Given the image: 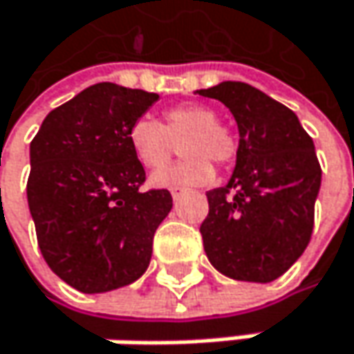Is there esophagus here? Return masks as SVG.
<instances>
[{"instance_id":"obj_1","label":"esophagus","mask_w":354,"mask_h":354,"mask_svg":"<svg viewBox=\"0 0 354 354\" xmlns=\"http://www.w3.org/2000/svg\"><path fill=\"white\" fill-rule=\"evenodd\" d=\"M183 194H185V189H181V187H173V189H171V196H173V199H179Z\"/></svg>"}]
</instances>
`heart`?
I'll return each instance as SVG.
<instances>
[{
  "instance_id": "heart-1",
  "label": "heart",
  "mask_w": 354,
  "mask_h": 354,
  "mask_svg": "<svg viewBox=\"0 0 354 354\" xmlns=\"http://www.w3.org/2000/svg\"><path fill=\"white\" fill-rule=\"evenodd\" d=\"M130 147L138 162L158 169L183 147L185 158L177 165L155 171L149 179L153 187H194L214 179V165L230 162L236 155V140L228 128L218 124L216 111L201 104H183L165 111V124L142 115L130 128Z\"/></svg>"
}]
</instances>
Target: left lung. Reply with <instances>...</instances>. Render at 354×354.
I'll use <instances>...</instances> for the list:
<instances>
[{
  "label": "left lung",
  "mask_w": 354,
  "mask_h": 354,
  "mask_svg": "<svg viewBox=\"0 0 354 354\" xmlns=\"http://www.w3.org/2000/svg\"><path fill=\"white\" fill-rule=\"evenodd\" d=\"M196 93L232 111L241 136L228 185L205 194L203 250L222 275L269 283L312 239L322 181L314 140L293 111L248 83L224 81Z\"/></svg>",
  "instance_id": "left-lung-1"
}]
</instances>
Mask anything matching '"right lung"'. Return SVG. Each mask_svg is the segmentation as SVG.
<instances>
[{
	"label": "right lung",
	"mask_w": 354,
	"mask_h": 354,
	"mask_svg": "<svg viewBox=\"0 0 354 354\" xmlns=\"http://www.w3.org/2000/svg\"><path fill=\"white\" fill-rule=\"evenodd\" d=\"M156 93L95 83L53 110L30 142L28 207L48 267L71 288L104 293L149 269L167 189L140 192L130 128Z\"/></svg>",
	"instance_id": "1"
}]
</instances>
